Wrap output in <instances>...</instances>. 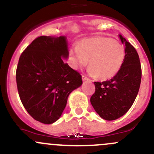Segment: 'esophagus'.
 Masks as SVG:
<instances>
[{"mask_svg":"<svg viewBox=\"0 0 154 154\" xmlns=\"http://www.w3.org/2000/svg\"><path fill=\"white\" fill-rule=\"evenodd\" d=\"M82 80H83V81H88V80H90V79H88V77H86L85 76H82Z\"/></svg>","mask_w":154,"mask_h":154,"instance_id":"obj_1","label":"esophagus"}]
</instances>
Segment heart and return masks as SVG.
Returning <instances> with one entry per match:
<instances>
[{"instance_id": "obj_1", "label": "heart", "mask_w": 154, "mask_h": 154, "mask_svg": "<svg viewBox=\"0 0 154 154\" xmlns=\"http://www.w3.org/2000/svg\"><path fill=\"white\" fill-rule=\"evenodd\" d=\"M72 67L80 69L88 64L90 75L106 80L117 74L125 58V49L119 41L107 37L82 40L69 51Z\"/></svg>"}]
</instances>
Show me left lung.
I'll list each match as a JSON object with an SVG mask.
<instances>
[{
	"label": "left lung",
	"mask_w": 154,
	"mask_h": 154,
	"mask_svg": "<svg viewBox=\"0 0 154 154\" xmlns=\"http://www.w3.org/2000/svg\"><path fill=\"white\" fill-rule=\"evenodd\" d=\"M125 49L122 68L110 80L94 82L95 93L90 99L95 111L106 120H115L128 112L140 89L142 69L134 46L119 35Z\"/></svg>",
	"instance_id": "obj_1"
}]
</instances>
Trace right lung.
I'll use <instances>...</instances> for the list:
<instances>
[{"label":"right lung","instance_id":"1","mask_svg":"<svg viewBox=\"0 0 154 154\" xmlns=\"http://www.w3.org/2000/svg\"><path fill=\"white\" fill-rule=\"evenodd\" d=\"M66 36H40L19 59L16 71L22 104L35 120L55 122L63 112L69 95L81 86L82 77L64 59L69 58Z\"/></svg>","mask_w":154,"mask_h":154}]
</instances>
